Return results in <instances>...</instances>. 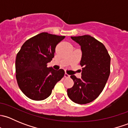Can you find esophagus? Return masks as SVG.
<instances>
[{
    "label": "esophagus",
    "mask_w": 128,
    "mask_h": 128,
    "mask_svg": "<svg viewBox=\"0 0 128 128\" xmlns=\"http://www.w3.org/2000/svg\"><path fill=\"white\" fill-rule=\"evenodd\" d=\"M69 77H70V76H69V75H68L67 73L64 74V77H66V78H69Z\"/></svg>",
    "instance_id": "1"
}]
</instances>
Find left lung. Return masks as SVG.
<instances>
[{"label": "left lung", "mask_w": 128, "mask_h": 128, "mask_svg": "<svg viewBox=\"0 0 128 128\" xmlns=\"http://www.w3.org/2000/svg\"><path fill=\"white\" fill-rule=\"evenodd\" d=\"M71 39L80 46V64L83 68L80 78L70 76L74 84L67 90L68 95L74 103L87 104L104 90L110 73L111 58L105 46L91 36H71Z\"/></svg>", "instance_id": "left-lung-1"}]
</instances>
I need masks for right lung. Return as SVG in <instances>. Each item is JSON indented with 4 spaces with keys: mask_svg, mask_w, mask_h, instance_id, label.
<instances>
[{
    "mask_svg": "<svg viewBox=\"0 0 128 128\" xmlns=\"http://www.w3.org/2000/svg\"><path fill=\"white\" fill-rule=\"evenodd\" d=\"M65 38L41 33L22 45L15 60L16 78L20 90L29 98L43 100L51 94L55 85L64 76V70L47 68L54 56L56 45Z\"/></svg>",
    "mask_w": 128,
    "mask_h": 128,
    "instance_id": "obj_1",
    "label": "right lung"
}]
</instances>
